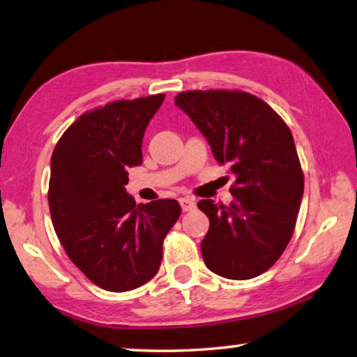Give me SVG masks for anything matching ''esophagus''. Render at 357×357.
<instances>
[{"instance_id": "1", "label": "esophagus", "mask_w": 357, "mask_h": 357, "mask_svg": "<svg viewBox=\"0 0 357 357\" xmlns=\"http://www.w3.org/2000/svg\"><path fill=\"white\" fill-rule=\"evenodd\" d=\"M178 202H180V206L183 211H191L196 208V200H194L192 197H188V196L181 197Z\"/></svg>"}]
</instances>
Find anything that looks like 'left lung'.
Listing matches in <instances>:
<instances>
[{"mask_svg": "<svg viewBox=\"0 0 357 357\" xmlns=\"http://www.w3.org/2000/svg\"><path fill=\"white\" fill-rule=\"evenodd\" d=\"M180 107L234 174V200H200L210 219L200 250L206 267L228 280L271 268L292 238L305 178L287 124L264 100L239 90L178 93Z\"/></svg>", "mask_w": 357, "mask_h": 357, "instance_id": "left-lung-1", "label": "left lung"}]
</instances>
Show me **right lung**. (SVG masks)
Wrapping results in <instances>:
<instances>
[{"mask_svg": "<svg viewBox=\"0 0 357 357\" xmlns=\"http://www.w3.org/2000/svg\"><path fill=\"white\" fill-rule=\"evenodd\" d=\"M163 99H121L85 112L54 147V230L74 266L105 291H132L155 277L163 241L181 213L174 199L137 205L126 192L127 169L143 163L144 130Z\"/></svg>", "mask_w": 357, "mask_h": 357, "instance_id": "add662e5", "label": "right lung"}]
</instances>
